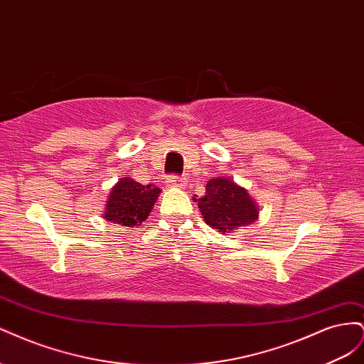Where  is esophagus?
<instances>
[{"instance_id":"1","label":"esophagus","mask_w":364,"mask_h":364,"mask_svg":"<svg viewBox=\"0 0 364 364\" xmlns=\"http://www.w3.org/2000/svg\"><path fill=\"white\" fill-rule=\"evenodd\" d=\"M165 182H167V185L170 186H185L186 183V181L179 174H170Z\"/></svg>"}]
</instances>
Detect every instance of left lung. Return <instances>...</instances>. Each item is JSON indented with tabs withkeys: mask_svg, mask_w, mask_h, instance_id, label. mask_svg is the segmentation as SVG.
I'll return each instance as SVG.
<instances>
[{
	"mask_svg": "<svg viewBox=\"0 0 364 364\" xmlns=\"http://www.w3.org/2000/svg\"><path fill=\"white\" fill-rule=\"evenodd\" d=\"M194 200L205 222L220 232H234L241 226L253 223L258 217V209L247 191L226 178L208 181L205 196Z\"/></svg>",
	"mask_w": 364,
	"mask_h": 364,
	"instance_id": "obj_1",
	"label": "left lung"
}]
</instances>
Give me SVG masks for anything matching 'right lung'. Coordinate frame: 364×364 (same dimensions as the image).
<instances>
[{
	"label": "right lung",
	"instance_id": "obj_1",
	"mask_svg": "<svg viewBox=\"0 0 364 364\" xmlns=\"http://www.w3.org/2000/svg\"><path fill=\"white\" fill-rule=\"evenodd\" d=\"M161 190L130 178L121 179L107 199L105 218L121 226L141 225L150 214Z\"/></svg>",
	"mask_w": 364,
	"mask_h": 364
}]
</instances>
